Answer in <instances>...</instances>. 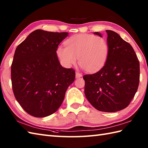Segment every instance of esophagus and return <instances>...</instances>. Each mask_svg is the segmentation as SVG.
I'll return each instance as SVG.
<instances>
[{"instance_id":"obj_1","label":"esophagus","mask_w":148,"mask_h":148,"mask_svg":"<svg viewBox=\"0 0 148 148\" xmlns=\"http://www.w3.org/2000/svg\"><path fill=\"white\" fill-rule=\"evenodd\" d=\"M82 77V74H81L80 72H76V77L79 78V77Z\"/></svg>"}]
</instances>
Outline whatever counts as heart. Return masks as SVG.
Masks as SVG:
<instances>
[{
	"mask_svg": "<svg viewBox=\"0 0 148 148\" xmlns=\"http://www.w3.org/2000/svg\"><path fill=\"white\" fill-rule=\"evenodd\" d=\"M65 47L60 46L56 53L62 64L71 67L78 62L87 72L100 70L108 59L109 47L106 39L90 34H78L65 41Z\"/></svg>",
	"mask_w": 148,
	"mask_h": 148,
	"instance_id": "b5f03b06",
	"label": "heart"
}]
</instances>
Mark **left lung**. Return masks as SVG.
Wrapping results in <instances>:
<instances>
[{"label":"left lung","mask_w":148,"mask_h":148,"mask_svg":"<svg viewBox=\"0 0 148 148\" xmlns=\"http://www.w3.org/2000/svg\"><path fill=\"white\" fill-rule=\"evenodd\" d=\"M106 32L108 59L99 71L83 76L84 93L96 109L113 112L126 108L133 99L139 86L140 66L129 43L114 31ZM94 34L102 37L99 32Z\"/></svg>","instance_id":"left-lung-1"}]
</instances>
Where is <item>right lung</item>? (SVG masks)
<instances>
[{"mask_svg":"<svg viewBox=\"0 0 148 148\" xmlns=\"http://www.w3.org/2000/svg\"><path fill=\"white\" fill-rule=\"evenodd\" d=\"M67 32L40 29L30 33L15 50L11 82L16 99L28 114L46 117L57 111L75 71L60 65L56 55Z\"/></svg>","mask_w":148,"mask_h":148,"instance_id":"right-lung-1","label":"right lung"}]
</instances>
